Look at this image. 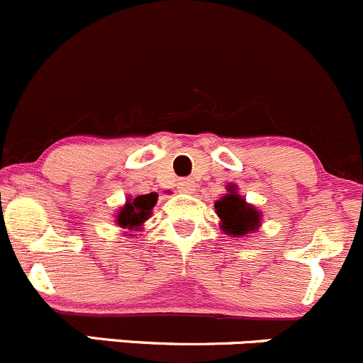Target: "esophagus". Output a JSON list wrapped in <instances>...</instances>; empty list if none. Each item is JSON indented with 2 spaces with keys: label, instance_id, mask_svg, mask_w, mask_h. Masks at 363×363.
Returning <instances> with one entry per match:
<instances>
[{
  "label": "esophagus",
  "instance_id": "esophagus-1",
  "mask_svg": "<svg viewBox=\"0 0 363 363\" xmlns=\"http://www.w3.org/2000/svg\"><path fill=\"white\" fill-rule=\"evenodd\" d=\"M179 191L182 193L195 191V181H193V179H181V181H179Z\"/></svg>",
  "mask_w": 363,
  "mask_h": 363
}]
</instances>
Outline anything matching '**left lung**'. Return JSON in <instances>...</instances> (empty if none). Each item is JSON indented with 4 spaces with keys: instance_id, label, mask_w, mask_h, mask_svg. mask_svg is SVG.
<instances>
[{
    "instance_id": "obj_1",
    "label": "left lung",
    "mask_w": 363,
    "mask_h": 363,
    "mask_svg": "<svg viewBox=\"0 0 363 363\" xmlns=\"http://www.w3.org/2000/svg\"><path fill=\"white\" fill-rule=\"evenodd\" d=\"M228 195L216 202V212L221 218L223 232L233 237H242L258 228L262 216L252 205L244 202L242 196L237 195L233 186H228Z\"/></svg>"
}]
</instances>
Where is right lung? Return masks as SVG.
Returning <instances> with one entry per match:
<instances>
[{
  "instance_id": "add662e5",
  "label": "right lung",
  "mask_w": 363,
  "mask_h": 363,
  "mask_svg": "<svg viewBox=\"0 0 363 363\" xmlns=\"http://www.w3.org/2000/svg\"><path fill=\"white\" fill-rule=\"evenodd\" d=\"M158 195L151 193V195H140L135 196L133 200H128L126 205L117 214V223L119 226L128 230H138L144 221H147L151 216L152 207L156 205Z\"/></svg>"
}]
</instances>
